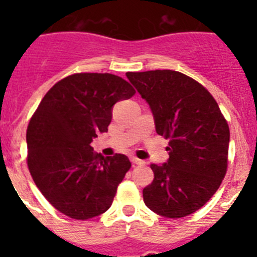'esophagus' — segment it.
<instances>
[{
    "mask_svg": "<svg viewBox=\"0 0 257 257\" xmlns=\"http://www.w3.org/2000/svg\"><path fill=\"white\" fill-rule=\"evenodd\" d=\"M131 162H133L134 165H145L144 161L139 160V158H136V157H133V158H131Z\"/></svg>",
    "mask_w": 257,
    "mask_h": 257,
    "instance_id": "esophagus-1",
    "label": "esophagus"
}]
</instances>
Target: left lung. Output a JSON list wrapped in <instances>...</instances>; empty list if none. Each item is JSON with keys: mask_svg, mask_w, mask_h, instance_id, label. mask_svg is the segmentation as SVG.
<instances>
[{"mask_svg": "<svg viewBox=\"0 0 257 257\" xmlns=\"http://www.w3.org/2000/svg\"><path fill=\"white\" fill-rule=\"evenodd\" d=\"M154 115L157 134L169 139V161L152 163V184L143 189L147 207L179 217L205 206L228 170L229 126L216 100L196 79L176 70L126 74Z\"/></svg>", "mask_w": 257, "mask_h": 257, "instance_id": "obj_1", "label": "left lung"}]
</instances>
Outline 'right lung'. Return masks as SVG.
<instances>
[{
  "instance_id": "add662e5",
  "label": "right lung",
  "mask_w": 257,
  "mask_h": 257,
  "mask_svg": "<svg viewBox=\"0 0 257 257\" xmlns=\"http://www.w3.org/2000/svg\"><path fill=\"white\" fill-rule=\"evenodd\" d=\"M135 92L115 74L74 73L41 100L27 128V163L40 192L61 213L88 220L110 207L131 162L124 154L104 158L90 144L108 131L112 106Z\"/></svg>"
}]
</instances>
